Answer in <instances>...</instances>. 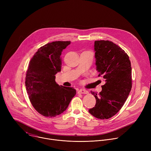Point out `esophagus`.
I'll return each instance as SVG.
<instances>
[{
	"instance_id": "obj_1",
	"label": "esophagus",
	"mask_w": 151,
	"mask_h": 151,
	"mask_svg": "<svg viewBox=\"0 0 151 151\" xmlns=\"http://www.w3.org/2000/svg\"><path fill=\"white\" fill-rule=\"evenodd\" d=\"M78 93H80V94H88V91L84 90V89H80L79 90H78Z\"/></svg>"
}]
</instances>
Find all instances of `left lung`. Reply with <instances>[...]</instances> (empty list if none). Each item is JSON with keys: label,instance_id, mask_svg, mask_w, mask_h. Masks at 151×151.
<instances>
[{"label": "left lung", "instance_id": "left-lung-1", "mask_svg": "<svg viewBox=\"0 0 151 151\" xmlns=\"http://www.w3.org/2000/svg\"><path fill=\"white\" fill-rule=\"evenodd\" d=\"M96 70L105 84L97 95L91 92L96 103L88 112L94 117L109 119L122 107L132 90V67L128 55L118 45L109 40H96Z\"/></svg>", "mask_w": 151, "mask_h": 151}]
</instances>
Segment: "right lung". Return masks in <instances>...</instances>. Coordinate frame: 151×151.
I'll list each match as a JSON object with an SVG mask.
<instances>
[{
    "mask_svg": "<svg viewBox=\"0 0 151 151\" xmlns=\"http://www.w3.org/2000/svg\"><path fill=\"white\" fill-rule=\"evenodd\" d=\"M70 44V41L48 43L41 47L30 61L26 90L34 108L44 116L62 114L76 94L73 88L60 86L55 81V75L61 69V52Z\"/></svg>",
    "mask_w": 151,
    "mask_h": 151,
    "instance_id": "obj_1",
    "label": "right lung"
}]
</instances>
